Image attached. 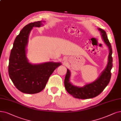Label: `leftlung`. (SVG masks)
Wrapping results in <instances>:
<instances>
[{"label":"left lung","instance_id":"obj_1","mask_svg":"<svg viewBox=\"0 0 121 121\" xmlns=\"http://www.w3.org/2000/svg\"><path fill=\"white\" fill-rule=\"evenodd\" d=\"M98 30L101 32L103 39L109 49L110 52L108 56V65L97 80L93 83L85 85L83 87H79L73 86L70 83V71L68 69H67L64 81L65 88L67 92L76 98L86 99L95 97L104 90L106 87L109 84L111 79V74H112L111 70L113 66L112 47L106 32L101 28H99Z\"/></svg>","mask_w":121,"mask_h":121}]
</instances>
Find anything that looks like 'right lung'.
<instances>
[{
  "label": "right lung",
  "instance_id": "right-lung-1",
  "mask_svg": "<svg viewBox=\"0 0 121 121\" xmlns=\"http://www.w3.org/2000/svg\"><path fill=\"white\" fill-rule=\"evenodd\" d=\"M41 25L42 21H37L24 27L14 40L9 56V77L16 87L24 93L35 94L43 90L52 72L61 65L53 62L32 65L28 61L25 48L29 35L33 27Z\"/></svg>",
  "mask_w": 121,
  "mask_h": 121
}]
</instances>
